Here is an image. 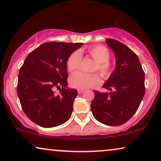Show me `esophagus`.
I'll use <instances>...</instances> for the list:
<instances>
[{
    "label": "esophagus",
    "mask_w": 161,
    "mask_h": 161,
    "mask_svg": "<svg viewBox=\"0 0 161 161\" xmlns=\"http://www.w3.org/2000/svg\"><path fill=\"white\" fill-rule=\"evenodd\" d=\"M83 91H84V90H83V89H78V94H81V93H83Z\"/></svg>",
    "instance_id": "obj_1"
}]
</instances>
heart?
Segmentation results:
<instances>
[{"label": "heart", "instance_id": "b5f03b06", "mask_svg": "<svg viewBox=\"0 0 161 161\" xmlns=\"http://www.w3.org/2000/svg\"><path fill=\"white\" fill-rule=\"evenodd\" d=\"M88 56L94 59L96 64L94 66L93 71H98L103 78H107L111 75L112 65L109 61L111 53L106 47L103 45H95L91 47L85 51ZM82 57L78 51H74L68 56L66 62L67 69L72 72L80 68ZM101 83L100 77L97 73L86 74L78 72L69 78V83L72 87L78 89H84L87 88L95 87Z\"/></svg>", "mask_w": 161, "mask_h": 161}]
</instances>
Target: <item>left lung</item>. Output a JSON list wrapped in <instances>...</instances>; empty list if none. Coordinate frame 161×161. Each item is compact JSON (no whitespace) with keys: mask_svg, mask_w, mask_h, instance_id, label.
<instances>
[{"mask_svg":"<svg viewBox=\"0 0 161 161\" xmlns=\"http://www.w3.org/2000/svg\"><path fill=\"white\" fill-rule=\"evenodd\" d=\"M105 42L115 54L116 68L103 86L112 92H94L91 110L100 122L119 126L135 114L144 97V72L137 55L127 46L114 39Z\"/></svg>","mask_w":161,"mask_h":161,"instance_id":"left-lung-1","label":"left lung"}]
</instances>
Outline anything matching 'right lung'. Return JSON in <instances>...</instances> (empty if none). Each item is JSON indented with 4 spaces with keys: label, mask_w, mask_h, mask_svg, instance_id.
I'll use <instances>...</instances> for the list:
<instances>
[{
    "label": "right lung",
    "mask_w": 161,
    "mask_h": 161,
    "mask_svg": "<svg viewBox=\"0 0 161 161\" xmlns=\"http://www.w3.org/2000/svg\"><path fill=\"white\" fill-rule=\"evenodd\" d=\"M82 45L44 43L28 54L19 69L17 91L22 108L28 119L39 126H58L71 116L78 92L67 88L66 62L68 56ZM56 88L60 89L58 95L54 93Z\"/></svg>",
    "instance_id": "add662e5"
}]
</instances>
